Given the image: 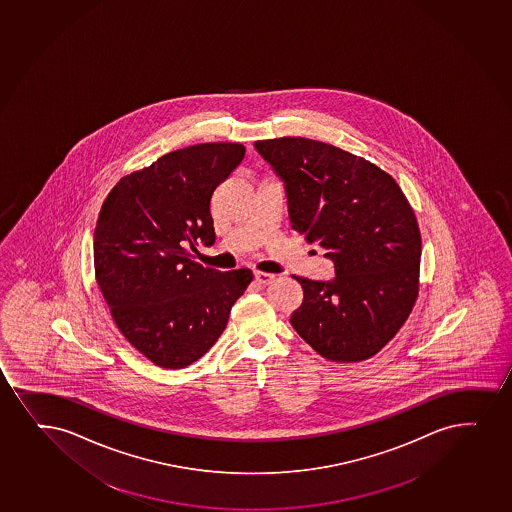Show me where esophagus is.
<instances>
[{
    "mask_svg": "<svg viewBox=\"0 0 512 512\" xmlns=\"http://www.w3.org/2000/svg\"><path fill=\"white\" fill-rule=\"evenodd\" d=\"M253 277H255V281L259 284H271L272 281H274V276L272 274H267V272H255L253 274Z\"/></svg>",
    "mask_w": 512,
    "mask_h": 512,
    "instance_id": "obj_1",
    "label": "esophagus"
}]
</instances>
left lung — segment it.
<instances>
[{
  "label": "left lung",
  "mask_w": 512,
  "mask_h": 512,
  "mask_svg": "<svg viewBox=\"0 0 512 512\" xmlns=\"http://www.w3.org/2000/svg\"><path fill=\"white\" fill-rule=\"evenodd\" d=\"M255 149L284 181L289 224L334 262L331 281L303 288L291 325L320 356L356 363L377 355L418 296L421 236L396 180L363 157L301 137Z\"/></svg>",
  "instance_id": "8db88e82"
}]
</instances>
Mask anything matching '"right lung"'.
Listing matches in <instances>:
<instances>
[{
  "label": "right lung",
  "instance_id": "add662e5",
  "mask_svg": "<svg viewBox=\"0 0 512 512\" xmlns=\"http://www.w3.org/2000/svg\"><path fill=\"white\" fill-rule=\"evenodd\" d=\"M245 157L228 142L190 145L121 178L94 231L97 286L128 343L157 367L204 356L228 324L252 271L221 272L188 248L216 241L211 202Z\"/></svg>",
  "mask_w": 512,
  "mask_h": 512
}]
</instances>
